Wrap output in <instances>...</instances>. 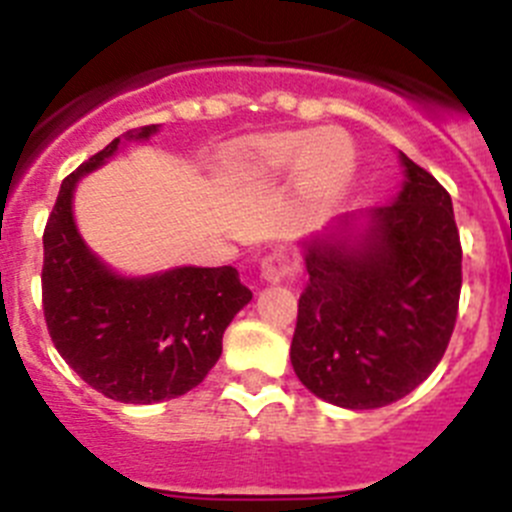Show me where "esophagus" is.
Masks as SVG:
<instances>
[{"label": "esophagus", "instance_id": "obj_1", "mask_svg": "<svg viewBox=\"0 0 512 512\" xmlns=\"http://www.w3.org/2000/svg\"><path fill=\"white\" fill-rule=\"evenodd\" d=\"M261 282L266 284H279L289 271H292V264H289V256L284 251H271L269 256L261 259Z\"/></svg>", "mask_w": 512, "mask_h": 512}]
</instances>
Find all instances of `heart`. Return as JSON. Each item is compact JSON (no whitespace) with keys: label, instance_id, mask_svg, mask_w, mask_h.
<instances>
[{"label":"heart","instance_id":"heart-1","mask_svg":"<svg viewBox=\"0 0 512 512\" xmlns=\"http://www.w3.org/2000/svg\"><path fill=\"white\" fill-rule=\"evenodd\" d=\"M354 146L341 130L320 133H277L264 138L243 156L241 174L248 182H271L297 171L315 197H333L354 179Z\"/></svg>","mask_w":512,"mask_h":512}]
</instances>
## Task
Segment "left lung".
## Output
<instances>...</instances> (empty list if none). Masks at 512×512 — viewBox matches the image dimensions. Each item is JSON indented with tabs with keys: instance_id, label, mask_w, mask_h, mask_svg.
Instances as JSON below:
<instances>
[{
	"instance_id": "left-lung-1",
	"label": "left lung",
	"mask_w": 512,
	"mask_h": 512,
	"mask_svg": "<svg viewBox=\"0 0 512 512\" xmlns=\"http://www.w3.org/2000/svg\"><path fill=\"white\" fill-rule=\"evenodd\" d=\"M395 200L338 215L302 238L310 282L289 348L295 374L320 400L374 410L428 379L454 333L461 243L449 192L397 153Z\"/></svg>"
}]
</instances>
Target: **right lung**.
I'll use <instances>...</instances> for the list:
<instances>
[{"label": "right lung", "instance_id": "1", "mask_svg": "<svg viewBox=\"0 0 512 512\" xmlns=\"http://www.w3.org/2000/svg\"><path fill=\"white\" fill-rule=\"evenodd\" d=\"M158 125L128 130L66 176L43 233V312L58 354L89 387L128 405L187 395L223 354L230 320L253 292L233 266H174L128 277L81 238L74 217L79 182L148 140Z\"/></svg>", "mask_w": 512, "mask_h": 512}]
</instances>
